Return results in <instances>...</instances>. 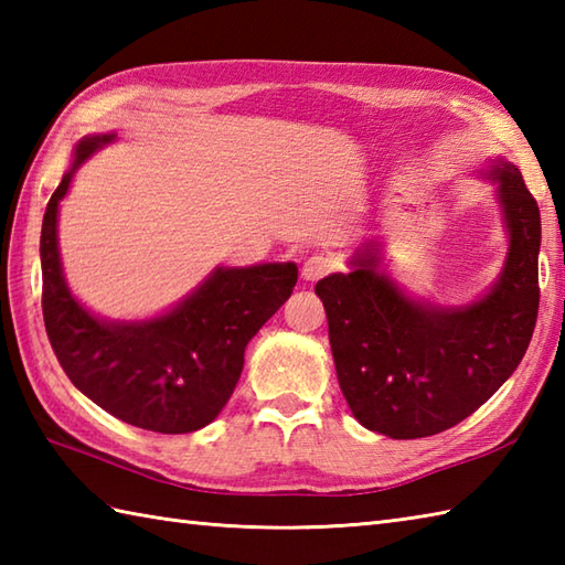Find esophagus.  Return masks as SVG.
I'll list each match as a JSON object with an SVG mask.
<instances>
[{"label":"esophagus","mask_w":565,"mask_h":565,"mask_svg":"<svg viewBox=\"0 0 565 565\" xmlns=\"http://www.w3.org/2000/svg\"><path fill=\"white\" fill-rule=\"evenodd\" d=\"M330 271H332V262L328 257L316 255V257L306 259L301 276H303V281H318V279H322V276H328Z\"/></svg>","instance_id":"obj_1"}]
</instances>
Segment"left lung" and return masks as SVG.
Wrapping results in <instances>:
<instances>
[{"mask_svg":"<svg viewBox=\"0 0 565 565\" xmlns=\"http://www.w3.org/2000/svg\"><path fill=\"white\" fill-rule=\"evenodd\" d=\"M486 179L495 184L510 247L493 289L478 301H413L381 271L376 243L356 252L352 271L316 286L340 388L371 431L417 439L459 425L512 376L530 347L542 218L512 162L495 160Z\"/></svg>","mask_w":565,"mask_h":565,"instance_id":"1","label":"left lung"}]
</instances>
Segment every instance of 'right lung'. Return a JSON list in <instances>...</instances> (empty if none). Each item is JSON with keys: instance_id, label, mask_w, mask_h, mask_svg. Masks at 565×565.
Instances as JSON below:
<instances>
[{"instance_id": "add662e5", "label": "right lung", "mask_w": 565, "mask_h": 565, "mask_svg": "<svg viewBox=\"0 0 565 565\" xmlns=\"http://www.w3.org/2000/svg\"><path fill=\"white\" fill-rule=\"evenodd\" d=\"M116 136H87L43 215V320L67 379L124 423L186 435L213 423L243 374L245 347L291 296L294 262L218 267L182 303L150 320H102L70 294L57 249V206L77 167Z\"/></svg>"}]
</instances>
